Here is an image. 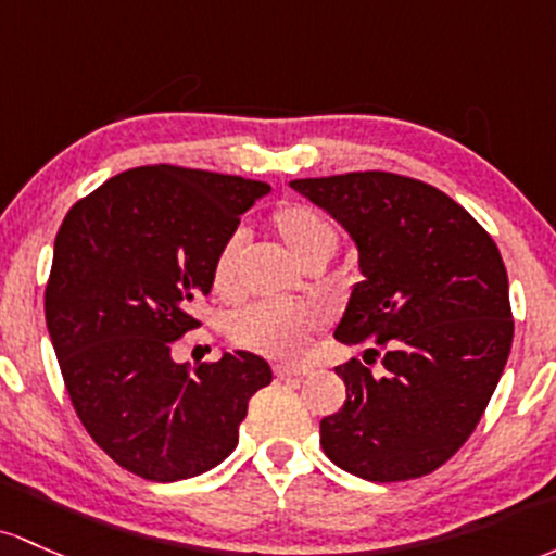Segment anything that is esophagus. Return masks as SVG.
Instances as JSON below:
<instances>
[{"instance_id": "34e87169", "label": "esophagus", "mask_w": 556, "mask_h": 556, "mask_svg": "<svg viewBox=\"0 0 556 556\" xmlns=\"http://www.w3.org/2000/svg\"><path fill=\"white\" fill-rule=\"evenodd\" d=\"M309 376V367H291V365H278L276 367V378L286 380V378H304Z\"/></svg>"}]
</instances>
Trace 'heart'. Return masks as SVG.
Segmentation results:
<instances>
[{
	"label": "heart",
	"instance_id": "heart-1",
	"mask_svg": "<svg viewBox=\"0 0 556 556\" xmlns=\"http://www.w3.org/2000/svg\"><path fill=\"white\" fill-rule=\"evenodd\" d=\"M270 226L289 252L312 265L328 260L336 249V228L312 204L280 202L270 215ZM247 252V236L233 230L217 247L210 267V283L220 299H236L241 291V257ZM323 328V317L307 304H254L230 320L228 333L236 346L276 359H299L312 344V336Z\"/></svg>",
	"mask_w": 556,
	"mask_h": 556
}]
</instances>
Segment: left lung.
I'll list each match as a JSON object with an SVG mask.
<instances>
[{
  "label": "left lung",
  "mask_w": 556,
  "mask_h": 556,
  "mask_svg": "<svg viewBox=\"0 0 556 556\" xmlns=\"http://www.w3.org/2000/svg\"><path fill=\"white\" fill-rule=\"evenodd\" d=\"M291 186L344 226L365 280L336 339L367 344L336 367L346 402L320 420L341 470L376 483L422 478L459 452L494 394L509 346L507 267L476 217L435 186L386 170L299 178Z\"/></svg>",
  "instance_id": "8db88e82"
}]
</instances>
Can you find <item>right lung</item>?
<instances>
[{"label": "right lung", "mask_w": 556, "mask_h": 556, "mask_svg": "<svg viewBox=\"0 0 556 556\" xmlns=\"http://www.w3.org/2000/svg\"><path fill=\"white\" fill-rule=\"evenodd\" d=\"M270 186L178 165L121 173L78 199L54 239L47 328L78 420L134 476H202L239 444L249 399L273 380L252 352L191 370L173 359L202 326L217 247Z\"/></svg>", "instance_id": "add662e5"}]
</instances>
